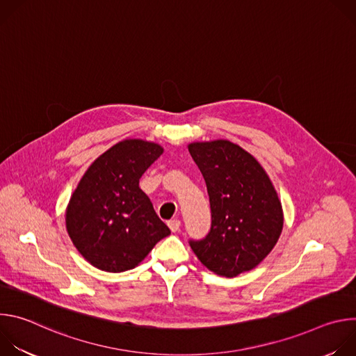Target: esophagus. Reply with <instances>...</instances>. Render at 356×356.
Listing matches in <instances>:
<instances>
[{
	"mask_svg": "<svg viewBox=\"0 0 356 356\" xmlns=\"http://www.w3.org/2000/svg\"><path fill=\"white\" fill-rule=\"evenodd\" d=\"M168 225H169V228H170V231H172V232H177V231L180 229L181 222H180V220L173 218V220H170V221L168 222Z\"/></svg>",
	"mask_w": 356,
	"mask_h": 356,
	"instance_id": "obj_1",
	"label": "esophagus"
}]
</instances>
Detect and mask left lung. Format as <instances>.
<instances>
[{"mask_svg": "<svg viewBox=\"0 0 356 356\" xmlns=\"http://www.w3.org/2000/svg\"><path fill=\"white\" fill-rule=\"evenodd\" d=\"M188 152L206 180L211 228L188 243L211 272L235 277L258 266L283 228L277 193L258 161L229 140L197 142Z\"/></svg>", "mask_w": 356, "mask_h": 356, "instance_id": "left-lung-1", "label": "left lung"}]
</instances>
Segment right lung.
I'll return each mask as SVG.
<instances>
[{
  "instance_id": "add662e5",
  "label": "right lung",
  "mask_w": 356,
  "mask_h": 356,
  "mask_svg": "<svg viewBox=\"0 0 356 356\" xmlns=\"http://www.w3.org/2000/svg\"><path fill=\"white\" fill-rule=\"evenodd\" d=\"M162 154L156 143L125 139L95 159L81 177L67 206L66 228L83 258L97 269H134L170 234L139 188V179Z\"/></svg>"
}]
</instances>
